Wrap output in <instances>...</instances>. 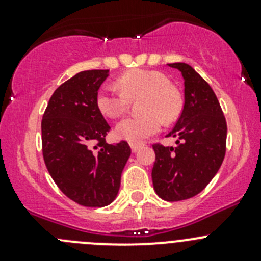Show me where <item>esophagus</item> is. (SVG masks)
Here are the masks:
<instances>
[{"label": "esophagus", "instance_id": "1", "mask_svg": "<svg viewBox=\"0 0 261 261\" xmlns=\"http://www.w3.org/2000/svg\"><path fill=\"white\" fill-rule=\"evenodd\" d=\"M141 147H142L141 144H137V142H130V149H132L133 153H137V151L140 150Z\"/></svg>", "mask_w": 261, "mask_h": 261}]
</instances>
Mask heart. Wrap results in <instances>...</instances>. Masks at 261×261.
I'll use <instances>...</instances> for the list:
<instances>
[{"label":"heart","instance_id":"b5f03b06","mask_svg":"<svg viewBox=\"0 0 261 261\" xmlns=\"http://www.w3.org/2000/svg\"><path fill=\"white\" fill-rule=\"evenodd\" d=\"M118 89L106 85L96 95L98 110L107 117H119L128 108L130 99L142 98V116L126 117L115 128L117 138L129 142L144 141L159 132L162 119L171 121L181 110V99L165 74L154 70L136 69L117 80Z\"/></svg>","mask_w":261,"mask_h":261}]
</instances>
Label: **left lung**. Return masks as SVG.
Listing matches in <instances>:
<instances>
[{
	"instance_id": "obj_1",
	"label": "left lung",
	"mask_w": 261,
	"mask_h": 261,
	"mask_svg": "<svg viewBox=\"0 0 261 261\" xmlns=\"http://www.w3.org/2000/svg\"><path fill=\"white\" fill-rule=\"evenodd\" d=\"M184 80V107L168 137L176 146L154 145V191L166 201L191 199L218 172L225 158L227 126L208 82L186 62L167 64Z\"/></svg>"
}]
</instances>
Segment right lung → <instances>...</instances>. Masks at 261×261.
<instances>
[{
    "mask_svg": "<svg viewBox=\"0 0 261 261\" xmlns=\"http://www.w3.org/2000/svg\"><path fill=\"white\" fill-rule=\"evenodd\" d=\"M110 70H85L57 87L41 120L43 156L61 192L84 206H107L117 197L130 156L128 142L110 145V125L96 106Z\"/></svg>",
    "mask_w": 261,
    "mask_h": 261,
    "instance_id": "add662e5",
    "label": "right lung"
}]
</instances>
